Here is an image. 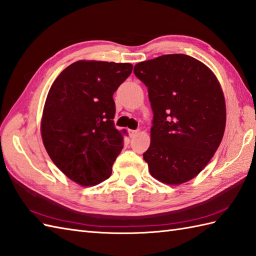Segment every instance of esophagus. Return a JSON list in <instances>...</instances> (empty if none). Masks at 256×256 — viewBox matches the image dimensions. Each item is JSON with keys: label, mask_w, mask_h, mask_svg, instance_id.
<instances>
[{"label": "esophagus", "mask_w": 256, "mask_h": 256, "mask_svg": "<svg viewBox=\"0 0 256 256\" xmlns=\"http://www.w3.org/2000/svg\"><path fill=\"white\" fill-rule=\"evenodd\" d=\"M138 132H140L138 130H128V135H130V136H131V138H134L135 135H136Z\"/></svg>", "instance_id": "obj_1"}]
</instances>
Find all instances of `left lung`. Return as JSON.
<instances>
[{"label": "left lung", "instance_id": "8db88e82", "mask_svg": "<svg viewBox=\"0 0 256 256\" xmlns=\"http://www.w3.org/2000/svg\"><path fill=\"white\" fill-rule=\"evenodd\" d=\"M153 110L150 145L143 154L150 175L167 184L196 177L224 138L226 102L218 79L204 64L184 54L135 64Z\"/></svg>", "mask_w": 256, "mask_h": 256}]
</instances>
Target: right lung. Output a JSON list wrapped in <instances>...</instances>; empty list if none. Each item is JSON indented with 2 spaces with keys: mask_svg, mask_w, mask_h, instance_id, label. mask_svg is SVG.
Wrapping results in <instances>:
<instances>
[{
  "mask_svg": "<svg viewBox=\"0 0 256 256\" xmlns=\"http://www.w3.org/2000/svg\"><path fill=\"white\" fill-rule=\"evenodd\" d=\"M132 69L126 62L79 60L62 70L48 92L42 143L54 164L81 186L110 177L123 148L126 131L114 126L113 94Z\"/></svg>",
  "mask_w": 256,
  "mask_h": 256,
  "instance_id": "1",
  "label": "right lung"
}]
</instances>
